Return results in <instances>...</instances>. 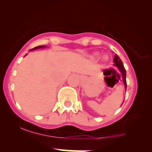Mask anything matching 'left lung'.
Wrapping results in <instances>:
<instances>
[{"label":"left lung","instance_id":"1","mask_svg":"<svg viewBox=\"0 0 152 152\" xmlns=\"http://www.w3.org/2000/svg\"><path fill=\"white\" fill-rule=\"evenodd\" d=\"M113 62L115 63V65L117 66V68L118 69V70L120 71L121 74L122 75V79H123L124 84H125V89H127V82H126V71H125V67L123 66V63H122V61L121 60V59L118 57V56L115 54L113 58Z\"/></svg>","mask_w":152,"mask_h":152}]
</instances>
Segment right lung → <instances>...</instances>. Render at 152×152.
Instances as JSON below:
<instances>
[{"instance_id":"1","label":"right lung","mask_w":152,"mask_h":152,"mask_svg":"<svg viewBox=\"0 0 152 152\" xmlns=\"http://www.w3.org/2000/svg\"><path fill=\"white\" fill-rule=\"evenodd\" d=\"M42 47H44V46H39V47L35 48H33L32 50H34V49H36V48H42Z\"/></svg>"}]
</instances>
